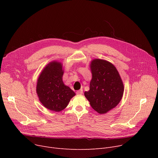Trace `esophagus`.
<instances>
[{"mask_svg": "<svg viewBox=\"0 0 158 158\" xmlns=\"http://www.w3.org/2000/svg\"><path fill=\"white\" fill-rule=\"evenodd\" d=\"M82 93H83V90H82V89H79V90H77L76 92V94L77 95H81Z\"/></svg>", "mask_w": 158, "mask_h": 158, "instance_id": "34e87169", "label": "esophagus"}]
</instances>
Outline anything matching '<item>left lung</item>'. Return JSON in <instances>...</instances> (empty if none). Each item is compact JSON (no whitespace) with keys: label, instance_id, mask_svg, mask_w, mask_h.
<instances>
[{"label":"left lung","instance_id":"8db88e82","mask_svg":"<svg viewBox=\"0 0 158 158\" xmlns=\"http://www.w3.org/2000/svg\"><path fill=\"white\" fill-rule=\"evenodd\" d=\"M92 79L89 90L85 92L91 106L104 114L117 106L123 94V85L118 72L111 63L95 59L91 63Z\"/></svg>","mask_w":158,"mask_h":158}]
</instances>
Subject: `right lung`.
I'll list each match as a JSON object with an SVG mask.
<instances>
[{
  "label": "right lung",
  "mask_w": 158,
  "mask_h": 158,
  "mask_svg": "<svg viewBox=\"0 0 158 158\" xmlns=\"http://www.w3.org/2000/svg\"><path fill=\"white\" fill-rule=\"evenodd\" d=\"M62 68L59 62L50 63L40 75L36 86L41 103L46 108L56 112L64 110L76 95L73 90L64 85Z\"/></svg>",
  "instance_id": "add662e5"
}]
</instances>
